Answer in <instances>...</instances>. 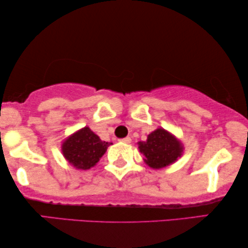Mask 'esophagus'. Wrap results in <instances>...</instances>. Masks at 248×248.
Wrapping results in <instances>:
<instances>
[{"label":"esophagus","mask_w":248,"mask_h":248,"mask_svg":"<svg viewBox=\"0 0 248 248\" xmlns=\"http://www.w3.org/2000/svg\"><path fill=\"white\" fill-rule=\"evenodd\" d=\"M120 141L123 142V143H130V142H131V138L126 137V138H124V139H121Z\"/></svg>","instance_id":"1"}]
</instances>
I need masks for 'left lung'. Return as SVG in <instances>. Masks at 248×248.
Returning a JSON list of instances; mask_svg holds the SVG:
<instances>
[{
    "label": "left lung",
    "mask_w": 248,
    "mask_h": 248,
    "mask_svg": "<svg viewBox=\"0 0 248 248\" xmlns=\"http://www.w3.org/2000/svg\"><path fill=\"white\" fill-rule=\"evenodd\" d=\"M139 149L147 165L154 169L172 164L183 152L181 142L164 128H157L148 135L147 141L139 142Z\"/></svg>",
    "instance_id": "left-lung-1"
}]
</instances>
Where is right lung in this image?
<instances>
[{
	"label": "right lung",
	"mask_w": 248,
	"mask_h": 248,
	"mask_svg": "<svg viewBox=\"0 0 248 248\" xmlns=\"http://www.w3.org/2000/svg\"><path fill=\"white\" fill-rule=\"evenodd\" d=\"M110 144L101 141L89 127H83L64 141L62 152L71 165L86 170L99 161Z\"/></svg>",
	"instance_id": "right-lung-1"
}]
</instances>
